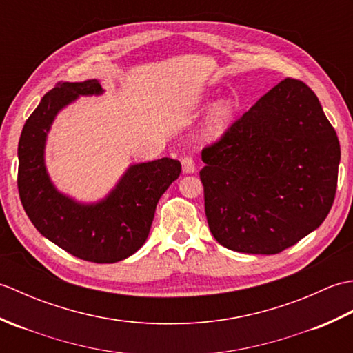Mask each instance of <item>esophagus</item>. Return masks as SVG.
Masks as SVG:
<instances>
[{
  "label": "esophagus",
  "mask_w": 353,
  "mask_h": 353,
  "mask_svg": "<svg viewBox=\"0 0 353 353\" xmlns=\"http://www.w3.org/2000/svg\"><path fill=\"white\" fill-rule=\"evenodd\" d=\"M182 168L185 172H194L196 171V162L191 156H185L182 157Z\"/></svg>",
  "instance_id": "34e87169"
}]
</instances>
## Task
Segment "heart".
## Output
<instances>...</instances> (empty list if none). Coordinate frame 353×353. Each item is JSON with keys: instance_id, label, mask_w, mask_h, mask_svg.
Listing matches in <instances>:
<instances>
[{"instance_id": "heart-1", "label": "heart", "mask_w": 353, "mask_h": 353, "mask_svg": "<svg viewBox=\"0 0 353 353\" xmlns=\"http://www.w3.org/2000/svg\"><path fill=\"white\" fill-rule=\"evenodd\" d=\"M234 115H235V104L232 101L224 100L216 104L214 110L211 112V115L208 118V123L205 127L206 137L215 138L219 137V134H221L229 127Z\"/></svg>"}]
</instances>
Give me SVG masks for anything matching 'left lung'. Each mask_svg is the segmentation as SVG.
Listing matches in <instances>:
<instances>
[{
	"mask_svg": "<svg viewBox=\"0 0 353 353\" xmlns=\"http://www.w3.org/2000/svg\"><path fill=\"white\" fill-rule=\"evenodd\" d=\"M340 142L317 95L285 79L201 150L205 212L226 249L276 254L331 211Z\"/></svg>",
	"mask_w": 353,
	"mask_h": 353,
	"instance_id": "left-lung-1",
	"label": "left lung"
}]
</instances>
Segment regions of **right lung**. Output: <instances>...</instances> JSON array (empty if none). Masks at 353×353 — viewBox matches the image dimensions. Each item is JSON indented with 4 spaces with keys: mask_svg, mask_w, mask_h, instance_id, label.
I'll use <instances>...</instances> for the list:
<instances>
[{
    "mask_svg": "<svg viewBox=\"0 0 353 353\" xmlns=\"http://www.w3.org/2000/svg\"><path fill=\"white\" fill-rule=\"evenodd\" d=\"M99 80L59 81L28 117L18 144V191L33 226L72 256L97 264L129 258L145 243L156 205L181 176L182 165L171 157L137 163L117 188L95 205H80L52 186L43 163L47 133L57 112L79 95H97Z\"/></svg>",
    "mask_w": 353,
    "mask_h": 353,
    "instance_id": "right-lung-1",
    "label": "right lung"
}]
</instances>
